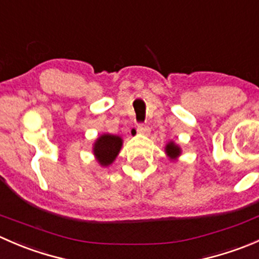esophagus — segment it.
Instances as JSON below:
<instances>
[{
	"instance_id": "obj_1",
	"label": "esophagus",
	"mask_w": 259,
	"mask_h": 259,
	"mask_svg": "<svg viewBox=\"0 0 259 259\" xmlns=\"http://www.w3.org/2000/svg\"><path fill=\"white\" fill-rule=\"evenodd\" d=\"M138 133H140V134H144V135H148L149 133H150V127L148 126L146 124H143V122H140L139 125H138Z\"/></svg>"
}]
</instances>
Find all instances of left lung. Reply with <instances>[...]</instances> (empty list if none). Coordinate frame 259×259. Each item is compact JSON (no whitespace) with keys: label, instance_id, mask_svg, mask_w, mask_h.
<instances>
[{"label":"left lung","instance_id":"8db88e82","mask_svg":"<svg viewBox=\"0 0 259 259\" xmlns=\"http://www.w3.org/2000/svg\"><path fill=\"white\" fill-rule=\"evenodd\" d=\"M165 151L168 153V155L170 156V158H176V156H178L180 154L179 146L174 144V143H169V144L166 145Z\"/></svg>","mask_w":259,"mask_h":259}]
</instances>
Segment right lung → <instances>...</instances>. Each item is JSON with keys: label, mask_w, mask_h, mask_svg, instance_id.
<instances>
[{"label": "right lung", "mask_w": 259, "mask_h": 259, "mask_svg": "<svg viewBox=\"0 0 259 259\" xmlns=\"http://www.w3.org/2000/svg\"><path fill=\"white\" fill-rule=\"evenodd\" d=\"M121 138L111 134H104L96 140L94 145V154L98 158V161L103 166L109 165L114 161L121 148Z\"/></svg>", "instance_id": "add662e5"}]
</instances>
